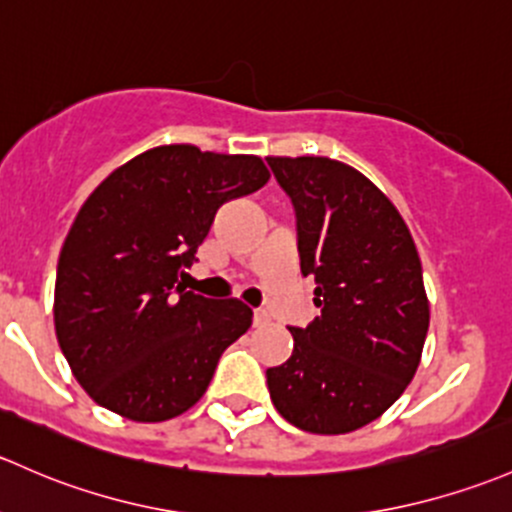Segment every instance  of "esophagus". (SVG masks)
Returning <instances> with one entry per match:
<instances>
[{
    "instance_id": "obj_1",
    "label": "esophagus",
    "mask_w": 512,
    "mask_h": 512,
    "mask_svg": "<svg viewBox=\"0 0 512 512\" xmlns=\"http://www.w3.org/2000/svg\"><path fill=\"white\" fill-rule=\"evenodd\" d=\"M267 321H270V314H267L265 309H257L255 314H252V324H255V326L267 324Z\"/></svg>"
}]
</instances>
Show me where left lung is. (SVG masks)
Instances as JSON below:
<instances>
[{"label": "left lung", "mask_w": 512, "mask_h": 512, "mask_svg": "<svg viewBox=\"0 0 512 512\" xmlns=\"http://www.w3.org/2000/svg\"><path fill=\"white\" fill-rule=\"evenodd\" d=\"M297 213L301 274L321 309L289 328L294 351L267 368L270 397L311 434H346L395 405L429 328L422 262L402 215L370 179L328 157H267Z\"/></svg>", "instance_id": "1"}]
</instances>
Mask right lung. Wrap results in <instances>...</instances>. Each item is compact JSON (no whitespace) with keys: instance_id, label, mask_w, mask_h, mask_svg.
Masks as SVG:
<instances>
[{"instance_id":"right-lung-1","label":"right lung","mask_w":512,"mask_h":512,"mask_svg":"<svg viewBox=\"0 0 512 512\" xmlns=\"http://www.w3.org/2000/svg\"><path fill=\"white\" fill-rule=\"evenodd\" d=\"M267 181L252 154L164 144L90 193L58 257L53 324L75 380L100 407L164 422L201 400L252 309L186 292L179 277L215 211Z\"/></svg>"}]
</instances>
